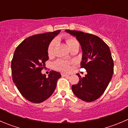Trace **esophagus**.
<instances>
[{"label":"esophagus","instance_id":"1","mask_svg":"<svg viewBox=\"0 0 128 128\" xmlns=\"http://www.w3.org/2000/svg\"><path fill=\"white\" fill-rule=\"evenodd\" d=\"M61 75H62V76H63V77H69V74H64V73H62Z\"/></svg>","mask_w":128,"mask_h":128}]
</instances>
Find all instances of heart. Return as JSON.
Segmentation results:
<instances>
[{"instance_id": "obj_1", "label": "heart", "mask_w": 128, "mask_h": 128, "mask_svg": "<svg viewBox=\"0 0 128 128\" xmlns=\"http://www.w3.org/2000/svg\"><path fill=\"white\" fill-rule=\"evenodd\" d=\"M65 40L66 41L67 44L70 48V47L76 45V44H79L78 42L75 38L70 36H66ZM56 40H53L49 43L48 48V54L49 56H52L54 52V48L56 45ZM54 67L56 69L59 70H61L62 72H68L70 69V63L68 62L64 61L62 60H58L54 62Z\"/></svg>"}]
</instances>
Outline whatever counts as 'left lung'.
I'll return each mask as SVG.
<instances>
[{
	"label": "left lung",
	"mask_w": 128,
	"mask_h": 128,
	"mask_svg": "<svg viewBox=\"0 0 128 128\" xmlns=\"http://www.w3.org/2000/svg\"><path fill=\"white\" fill-rule=\"evenodd\" d=\"M76 37L82 50L80 68L88 74L72 86L76 97L86 102L98 100L107 88L114 72V62L108 46L99 37L78 30H66Z\"/></svg>",
	"instance_id": "obj_1"
}]
</instances>
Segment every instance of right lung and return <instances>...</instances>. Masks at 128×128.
Instances as JSON below:
<instances>
[{
  "instance_id": "1",
  "label": "right lung",
  "mask_w": 128,
  "mask_h": 128,
  "mask_svg": "<svg viewBox=\"0 0 128 128\" xmlns=\"http://www.w3.org/2000/svg\"><path fill=\"white\" fill-rule=\"evenodd\" d=\"M60 32L59 30L28 37L15 50L11 62L12 80L20 94L30 102L40 103L48 100L61 77L54 70L48 77L41 72L49 59L48 46Z\"/></svg>"
}]
</instances>
